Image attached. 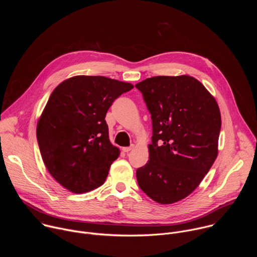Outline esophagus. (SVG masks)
I'll return each mask as SVG.
<instances>
[{
  "instance_id": "1",
  "label": "esophagus",
  "mask_w": 257,
  "mask_h": 257,
  "mask_svg": "<svg viewBox=\"0 0 257 257\" xmlns=\"http://www.w3.org/2000/svg\"><path fill=\"white\" fill-rule=\"evenodd\" d=\"M133 149H134V145H131V146H128V148H123V152L124 153H129Z\"/></svg>"
}]
</instances>
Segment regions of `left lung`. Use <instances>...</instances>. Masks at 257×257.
I'll use <instances>...</instances> for the list:
<instances>
[{
    "mask_svg": "<svg viewBox=\"0 0 257 257\" xmlns=\"http://www.w3.org/2000/svg\"><path fill=\"white\" fill-rule=\"evenodd\" d=\"M135 87L153 121L150 160L136 171L138 185L153 200L172 204L198 187L217 157L219 107L188 75L156 76Z\"/></svg>",
    "mask_w": 257,
    "mask_h": 257,
    "instance_id": "left-lung-1",
    "label": "left lung"
}]
</instances>
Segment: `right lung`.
<instances>
[{"instance_id": "add662e5", "label": "right lung", "mask_w": 257, "mask_h": 257, "mask_svg": "<svg viewBox=\"0 0 257 257\" xmlns=\"http://www.w3.org/2000/svg\"><path fill=\"white\" fill-rule=\"evenodd\" d=\"M131 83L78 75L52 92L36 126L43 161L52 177L73 193L101 186L120 151L108 138V107Z\"/></svg>"}]
</instances>
